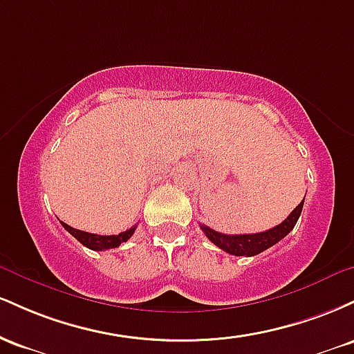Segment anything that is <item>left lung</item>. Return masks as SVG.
<instances>
[{
    "label": "left lung",
    "instance_id": "8db88e82",
    "mask_svg": "<svg viewBox=\"0 0 354 354\" xmlns=\"http://www.w3.org/2000/svg\"><path fill=\"white\" fill-rule=\"evenodd\" d=\"M304 200L299 203L296 208L291 211L290 216L279 223L274 228L263 231V233H253V234H223L218 231L208 228V226L201 225L203 233L209 239L213 245H216L219 250L226 251V253L234 256H254L259 254L261 251L268 250L278 241L286 236L291 230L295 228L296 221H298L299 214H301Z\"/></svg>",
    "mask_w": 354,
    "mask_h": 354
}]
</instances>
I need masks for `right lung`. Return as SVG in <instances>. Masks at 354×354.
<instances>
[{"instance_id":"right-lung-1","label":"right lung","mask_w":354,"mask_h":354,"mask_svg":"<svg viewBox=\"0 0 354 354\" xmlns=\"http://www.w3.org/2000/svg\"><path fill=\"white\" fill-rule=\"evenodd\" d=\"M61 225H63V228L66 230L68 233H71L73 236L78 239L81 245H84L86 248H89V250H95V251H104V250H111V248H118L121 243L128 241L136 230V226H133V228L126 230L120 234H109V236H103V234L86 233V231L71 228L70 225H66V223H63V221H61Z\"/></svg>"}]
</instances>
